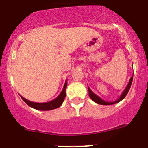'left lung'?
Segmentation results:
<instances>
[{
	"label": "left lung",
	"instance_id": "1",
	"mask_svg": "<svg viewBox=\"0 0 148 148\" xmlns=\"http://www.w3.org/2000/svg\"><path fill=\"white\" fill-rule=\"evenodd\" d=\"M132 80H133V75L132 76L131 78L130 79V81H129V83H128V84H127V87H126V88L124 89L123 93H122V94H121V96H119V99H118L117 100L114 101L108 102V101H106L103 100V99H102L101 98H100L99 96H97V95H96V94H95V93H93V92L91 90H90V88L88 87V94H89V96H90V98L92 99V100L93 101L96 102V103H99V104H101V105H112V104H114V103H119V101H122V100H123L124 98H125V96H127V93H128L129 90H130V87H131L132 83Z\"/></svg>",
	"mask_w": 148,
	"mask_h": 148
}]
</instances>
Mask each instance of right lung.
<instances>
[{"instance_id": "obj_1", "label": "right lung", "mask_w": 148, "mask_h": 148, "mask_svg": "<svg viewBox=\"0 0 148 148\" xmlns=\"http://www.w3.org/2000/svg\"><path fill=\"white\" fill-rule=\"evenodd\" d=\"M67 80L65 81V85H64V87L62 90L61 91L60 94L54 100L50 101L45 102V103H36V102H32L30 101L27 100L25 98L22 97L21 96V99H23V101L26 103L27 105H29L30 107L33 108V109H36V110H41V111H49V110H52V109H57V108L60 107V106L62 105V103H63L64 99H65V96H66V93H65V89L67 88Z\"/></svg>"}]
</instances>
